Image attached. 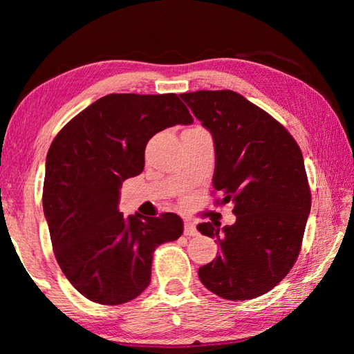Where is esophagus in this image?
I'll list each match as a JSON object with an SVG mask.
<instances>
[{"mask_svg": "<svg viewBox=\"0 0 354 354\" xmlns=\"http://www.w3.org/2000/svg\"><path fill=\"white\" fill-rule=\"evenodd\" d=\"M184 234L185 236H196V234H198V230H196V226L192 220L184 221Z\"/></svg>", "mask_w": 354, "mask_h": 354, "instance_id": "1", "label": "esophagus"}]
</instances>
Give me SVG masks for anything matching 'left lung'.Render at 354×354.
Masks as SVG:
<instances>
[{
	"instance_id": "8db88e82",
	"label": "left lung",
	"mask_w": 354,
	"mask_h": 354,
	"mask_svg": "<svg viewBox=\"0 0 354 354\" xmlns=\"http://www.w3.org/2000/svg\"><path fill=\"white\" fill-rule=\"evenodd\" d=\"M181 98L214 137L215 205L232 201L236 223L196 227L220 253L200 267L206 289L225 299L261 297L286 278L301 250L310 189L301 149L278 120L232 91ZM212 192V194H215Z\"/></svg>"
}]
</instances>
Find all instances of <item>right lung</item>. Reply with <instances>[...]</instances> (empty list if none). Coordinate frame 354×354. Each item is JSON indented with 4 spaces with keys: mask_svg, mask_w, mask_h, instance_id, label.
<instances>
[{
    "mask_svg": "<svg viewBox=\"0 0 354 354\" xmlns=\"http://www.w3.org/2000/svg\"><path fill=\"white\" fill-rule=\"evenodd\" d=\"M194 118L176 93H111L59 131L46 156L44 212L56 261L91 301L128 303L151 281L154 250L181 237L179 215L118 211L124 179L140 175L151 137Z\"/></svg>",
    "mask_w": 354,
    "mask_h": 354,
    "instance_id": "add662e5",
    "label": "right lung"
}]
</instances>
